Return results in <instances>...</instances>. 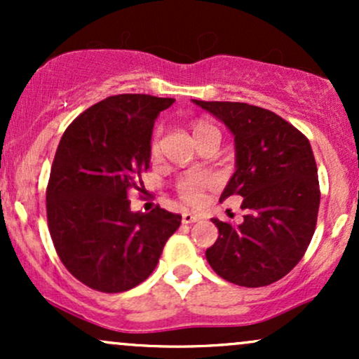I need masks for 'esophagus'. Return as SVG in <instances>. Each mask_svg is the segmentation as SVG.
Returning <instances> with one entry per match:
<instances>
[{
    "label": "esophagus",
    "instance_id": "34e87169",
    "mask_svg": "<svg viewBox=\"0 0 359 359\" xmlns=\"http://www.w3.org/2000/svg\"><path fill=\"white\" fill-rule=\"evenodd\" d=\"M199 219H201V217L197 216V214H192V212H184L182 214V221L185 222V224H191V222H196Z\"/></svg>",
    "mask_w": 359,
    "mask_h": 359
}]
</instances>
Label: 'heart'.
<instances>
[{
    "label": "heart",
    "instance_id": "obj_1",
    "mask_svg": "<svg viewBox=\"0 0 359 359\" xmlns=\"http://www.w3.org/2000/svg\"><path fill=\"white\" fill-rule=\"evenodd\" d=\"M212 125L209 123H197L194 126V137H199L204 131L212 130ZM158 133H155L154 140H151V154H158ZM209 185V177L205 174H201V172H194V174H187L180 177L177 180V192L182 197L185 203L189 204H197L201 199H203V191Z\"/></svg>",
    "mask_w": 359,
    "mask_h": 359
}]
</instances>
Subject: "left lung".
<instances>
[{
    "mask_svg": "<svg viewBox=\"0 0 359 359\" xmlns=\"http://www.w3.org/2000/svg\"><path fill=\"white\" fill-rule=\"evenodd\" d=\"M233 133L236 170L221 201L241 196L240 224L212 219L211 269L241 287H265L294 269L314 234L319 179L309 140L278 114L246 102L197 101Z\"/></svg>",
    "mask_w": 359,
    "mask_h": 359,
    "instance_id": "1",
    "label": "left lung"
}]
</instances>
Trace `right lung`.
<instances>
[{
  "label": "right lung",
  "mask_w": 359,
  "mask_h": 359,
  "mask_svg": "<svg viewBox=\"0 0 359 359\" xmlns=\"http://www.w3.org/2000/svg\"><path fill=\"white\" fill-rule=\"evenodd\" d=\"M174 101L109 96L62 135L47 185L48 229L65 269L94 290L118 294L147 280L182 221L158 205L133 212L128 201L150 168L155 119Z\"/></svg>",
  "instance_id": "1"
}]
</instances>
